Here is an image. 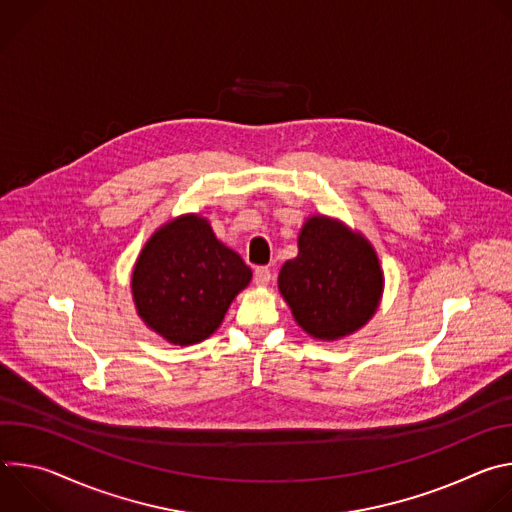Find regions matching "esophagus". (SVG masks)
Listing matches in <instances>:
<instances>
[{
    "label": "esophagus",
    "mask_w": 512,
    "mask_h": 512,
    "mask_svg": "<svg viewBox=\"0 0 512 512\" xmlns=\"http://www.w3.org/2000/svg\"><path fill=\"white\" fill-rule=\"evenodd\" d=\"M269 281H271V271L267 267H257L255 269V283L263 287V285H269Z\"/></svg>",
    "instance_id": "obj_1"
}]
</instances>
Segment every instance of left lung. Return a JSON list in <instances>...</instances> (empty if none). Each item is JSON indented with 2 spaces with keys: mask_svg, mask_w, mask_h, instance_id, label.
Segmentation results:
<instances>
[{
  "mask_svg": "<svg viewBox=\"0 0 512 512\" xmlns=\"http://www.w3.org/2000/svg\"><path fill=\"white\" fill-rule=\"evenodd\" d=\"M298 249L277 279L296 322L318 340H338L367 324L383 296L373 245L340 221L314 214L300 231Z\"/></svg>",
  "mask_w": 512,
  "mask_h": 512,
  "instance_id": "8db88e82",
  "label": "left lung"
}]
</instances>
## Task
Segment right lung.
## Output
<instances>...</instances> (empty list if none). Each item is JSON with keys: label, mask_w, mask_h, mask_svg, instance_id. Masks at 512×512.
<instances>
[{"label": "right lung", "mask_w": 512, "mask_h": 512, "mask_svg": "<svg viewBox=\"0 0 512 512\" xmlns=\"http://www.w3.org/2000/svg\"><path fill=\"white\" fill-rule=\"evenodd\" d=\"M251 277L241 255L216 239L204 216L184 214L160 227L141 249L131 294L145 326L188 346L221 326Z\"/></svg>", "instance_id": "right-lung-1"}]
</instances>
